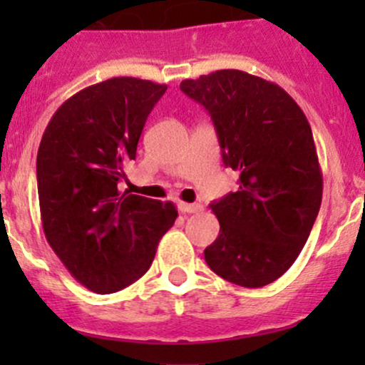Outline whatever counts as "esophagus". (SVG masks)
<instances>
[{"label": "esophagus", "instance_id": "1", "mask_svg": "<svg viewBox=\"0 0 365 365\" xmlns=\"http://www.w3.org/2000/svg\"><path fill=\"white\" fill-rule=\"evenodd\" d=\"M178 210L182 213H197L203 210V206L197 203H178Z\"/></svg>", "mask_w": 365, "mask_h": 365}]
</instances>
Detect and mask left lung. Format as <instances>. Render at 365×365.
Instances as JSON below:
<instances>
[{
	"instance_id": "obj_1",
	"label": "left lung",
	"mask_w": 365,
	"mask_h": 365,
	"mask_svg": "<svg viewBox=\"0 0 365 365\" xmlns=\"http://www.w3.org/2000/svg\"><path fill=\"white\" fill-rule=\"evenodd\" d=\"M180 90L208 111L237 192L210 205L220 231L205 249L219 277L261 288L298 257L318 217L323 176L311 125L275 83L242 70L185 79Z\"/></svg>"
}]
</instances>
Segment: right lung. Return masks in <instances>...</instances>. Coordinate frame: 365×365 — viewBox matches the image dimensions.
Returning a JSON list of instances; mask_svg holds the SVG:
<instances>
[{
    "label": "right lung",
    "mask_w": 365,
    "mask_h": 365,
    "mask_svg": "<svg viewBox=\"0 0 365 365\" xmlns=\"http://www.w3.org/2000/svg\"><path fill=\"white\" fill-rule=\"evenodd\" d=\"M165 84L113 77L77 91L53 114L36 155L47 242L76 281L101 295L146 274L178 217L171 201L120 192L125 164Z\"/></svg>",
    "instance_id": "1"
}]
</instances>
